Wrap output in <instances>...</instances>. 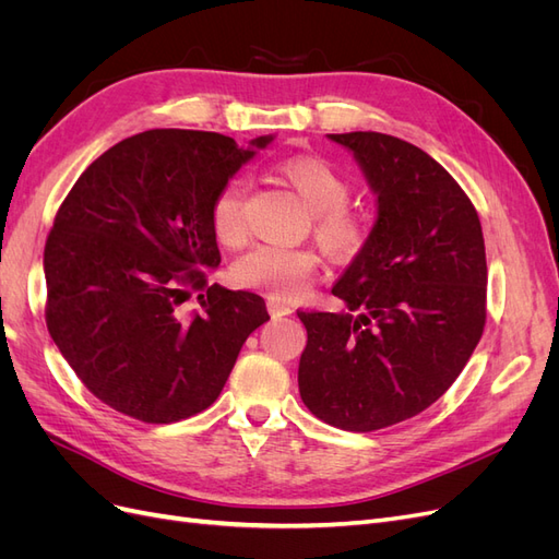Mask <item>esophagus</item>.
<instances>
[{
    "mask_svg": "<svg viewBox=\"0 0 559 559\" xmlns=\"http://www.w3.org/2000/svg\"><path fill=\"white\" fill-rule=\"evenodd\" d=\"M267 312H270V317H273V319H280V317L292 314V308L286 306V302L277 300V298H267Z\"/></svg>",
    "mask_w": 559,
    "mask_h": 559,
    "instance_id": "1",
    "label": "esophagus"
}]
</instances>
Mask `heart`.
Returning <instances> with one entry per match:
<instances>
[{"label": "heart", "instance_id": "heart-1", "mask_svg": "<svg viewBox=\"0 0 559 559\" xmlns=\"http://www.w3.org/2000/svg\"><path fill=\"white\" fill-rule=\"evenodd\" d=\"M280 175L314 212L319 247L333 259L357 257L368 240V222L364 214L345 207L349 200L347 177L329 160L314 156L284 160ZM245 195L247 183L233 179L214 198L212 228L224 245H238L245 238ZM314 267L317 257L310 249L259 245L233 263L230 277L247 289L296 298L308 289Z\"/></svg>", "mask_w": 559, "mask_h": 559}]
</instances>
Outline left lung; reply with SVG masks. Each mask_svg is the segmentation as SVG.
I'll return each mask as SVG.
<instances>
[{"instance_id":"8db88e82","label":"left lung","mask_w":559,"mask_h":559,"mask_svg":"<svg viewBox=\"0 0 559 559\" xmlns=\"http://www.w3.org/2000/svg\"><path fill=\"white\" fill-rule=\"evenodd\" d=\"M376 195V224L333 284L341 312L308 329L300 399L326 425L376 431L415 417L460 378L485 326L487 263L476 207L443 165L382 132L326 134Z\"/></svg>"}]
</instances>
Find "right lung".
Segmentation results:
<instances>
[{
	"instance_id": "1",
	"label": "right lung",
	"mask_w": 559,
	"mask_h": 559,
	"mask_svg": "<svg viewBox=\"0 0 559 559\" xmlns=\"http://www.w3.org/2000/svg\"><path fill=\"white\" fill-rule=\"evenodd\" d=\"M275 134L238 146L200 130H146L105 151L64 198L44 249L46 324L91 392L167 425L210 408L249 337L270 319L251 292L212 284L218 191Z\"/></svg>"
}]
</instances>
